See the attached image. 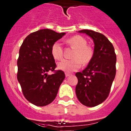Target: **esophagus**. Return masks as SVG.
Listing matches in <instances>:
<instances>
[{"instance_id":"34e87169","label":"esophagus","mask_w":131,"mask_h":131,"mask_svg":"<svg viewBox=\"0 0 131 131\" xmlns=\"http://www.w3.org/2000/svg\"><path fill=\"white\" fill-rule=\"evenodd\" d=\"M65 75H66V77H69V76H70V74H69V73H66V74H65Z\"/></svg>"}]
</instances>
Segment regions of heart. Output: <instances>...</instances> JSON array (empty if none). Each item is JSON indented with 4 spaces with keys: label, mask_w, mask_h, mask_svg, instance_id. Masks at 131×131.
Returning <instances> with one entry per match:
<instances>
[{
    "label": "heart",
    "mask_w": 131,
    "mask_h": 131,
    "mask_svg": "<svg viewBox=\"0 0 131 131\" xmlns=\"http://www.w3.org/2000/svg\"><path fill=\"white\" fill-rule=\"evenodd\" d=\"M67 42L72 46L75 51L72 56L73 59L63 60L58 62L57 67L60 70L66 73L77 71L81 67L82 63H89L93 57V50L87 46L86 40L81 36L75 35L67 40ZM51 53L56 60H60L63 57V47L60 41H56L51 47Z\"/></svg>",
    "instance_id": "heart-1"
}]
</instances>
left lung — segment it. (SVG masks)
<instances>
[{"label": "left lung", "mask_w": 131, "mask_h": 131, "mask_svg": "<svg viewBox=\"0 0 131 131\" xmlns=\"http://www.w3.org/2000/svg\"><path fill=\"white\" fill-rule=\"evenodd\" d=\"M94 41L93 57L82 72L76 73L75 92L82 104L94 107L107 98L116 73V54L113 46L103 34L89 29L79 31Z\"/></svg>", "instance_id": "left-lung-1"}]
</instances>
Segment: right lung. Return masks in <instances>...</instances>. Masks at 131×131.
<instances>
[{
  "label": "right lung",
  "instance_id": "obj_1",
  "mask_svg": "<svg viewBox=\"0 0 131 131\" xmlns=\"http://www.w3.org/2000/svg\"><path fill=\"white\" fill-rule=\"evenodd\" d=\"M65 35L48 29L39 30L29 35L19 48L17 78L25 98L35 106L50 104L65 79L62 70L48 75L56 67L52 46Z\"/></svg>",
  "mask_w": 131,
  "mask_h": 131
}]
</instances>
